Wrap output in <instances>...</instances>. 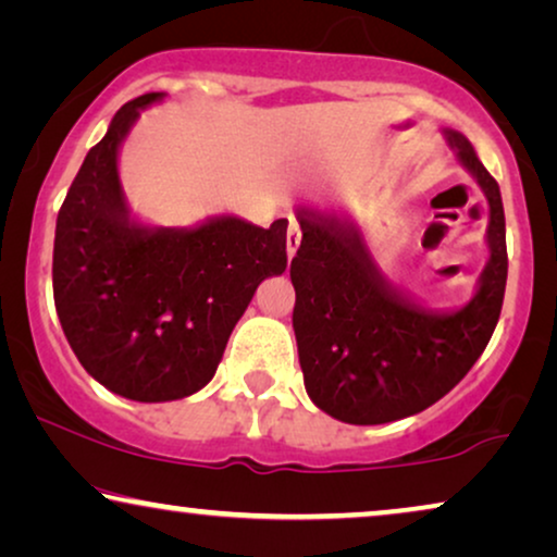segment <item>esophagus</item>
<instances>
[{"mask_svg":"<svg viewBox=\"0 0 557 557\" xmlns=\"http://www.w3.org/2000/svg\"><path fill=\"white\" fill-rule=\"evenodd\" d=\"M299 243H301L299 223H296V220H292V223H288V233H286V250H288V258L296 256V250H299Z\"/></svg>","mask_w":557,"mask_h":557,"instance_id":"34e87169","label":"esophagus"}]
</instances>
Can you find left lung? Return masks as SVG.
<instances>
[{"label":"left lung","mask_w":557,"mask_h":557,"mask_svg":"<svg viewBox=\"0 0 557 557\" xmlns=\"http://www.w3.org/2000/svg\"><path fill=\"white\" fill-rule=\"evenodd\" d=\"M444 136L490 205V258L461 307H425L385 276L352 218L296 205L301 246L292 284L304 387L342 423L377 425L421 413L459 385L497 326L507 284L499 185L467 136L454 128Z\"/></svg>","instance_id":"obj_1"}]
</instances>
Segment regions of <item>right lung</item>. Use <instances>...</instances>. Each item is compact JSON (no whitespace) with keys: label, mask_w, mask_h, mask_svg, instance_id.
<instances>
[{"label":"right lung","mask_w":557,"mask_h":557,"mask_svg":"<svg viewBox=\"0 0 557 557\" xmlns=\"http://www.w3.org/2000/svg\"><path fill=\"white\" fill-rule=\"evenodd\" d=\"M164 98L144 94L116 111L67 189L52 248L67 345L106 391L139 403L202 391L256 288L286 271V218L271 227L238 215L159 227L132 215L121 144Z\"/></svg>","instance_id":"1"}]
</instances>
